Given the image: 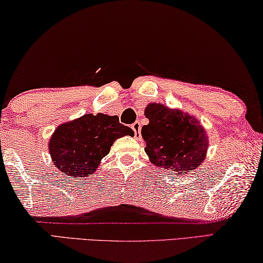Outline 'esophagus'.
<instances>
[{
	"mask_svg": "<svg viewBox=\"0 0 263 263\" xmlns=\"http://www.w3.org/2000/svg\"><path fill=\"white\" fill-rule=\"evenodd\" d=\"M132 129L134 130V134H135V137L136 139H139V137H141V124L140 122H135L132 124Z\"/></svg>",
	"mask_w": 263,
	"mask_h": 263,
	"instance_id": "esophagus-1",
	"label": "esophagus"
}]
</instances>
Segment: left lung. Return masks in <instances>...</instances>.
Returning a JSON list of instances; mask_svg holds the SVG:
<instances>
[{
    "label": "left lung",
    "instance_id": "obj_1",
    "mask_svg": "<svg viewBox=\"0 0 263 263\" xmlns=\"http://www.w3.org/2000/svg\"><path fill=\"white\" fill-rule=\"evenodd\" d=\"M147 126L141 134L150 162L163 170L185 175L199 167L209 149V137L196 116L152 102L144 109Z\"/></svg>",
    "mask_w": 263,
    "mask_h": 263
}]
</instances>
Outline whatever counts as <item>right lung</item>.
<instances>
[{"label":"right lung","mask_w":263,"mask_h":263,"mask_svg":"<svg viewBox=\"0 0 263 263\" xmlns=\"http://www.w3.org/2000/svg\"><path fill=\"white\" fill-rule=\"evenodd\" d=\"M133 134L132 128L120 123L116 115L85 114L59 124L47 147L60 172L68 178H83L97 171L116 140Z\"/></svg>","instance_id":"add662e5"}]
</instances>
